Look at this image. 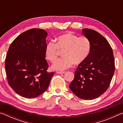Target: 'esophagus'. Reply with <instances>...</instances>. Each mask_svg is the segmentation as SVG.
I'll return each mask as SVG.
<instances>
[{
	"label": "esophagus",
	"mask_w": 123,
	"mask_h": 123,
	"mask_svg": "<svg viewBox=\"0 0 123 123\" xmlns=\"http://www.w3.org/2000/svg\"><path fill=\"white\" fill-rule=\"evenodd\" d=\"M56 73L57 74H64L65 73V72H56Z\"/></svg>",
	"instance_id": "1"
}]
</instances>
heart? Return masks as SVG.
<instances>
[{"instance_id": "1", "label": "heart", "mask_w": 123, "mask_h": 123, "mask_svg": "<svg viewBox=\"0 0 123 123\" xmlns=\"http://www.w3.org/2000/svg\"><path fill=\"white\" fill-rule=\"evenodd\" d=\"M56 44L49 42L45 45V55L50 62L55 61L59 54L62 52L61 58L54 62L52 69L63 70L70 67L74 63L81 64L88 57L91 50V43L86 37H79L72 32L60 35L56 38Z\"/></svg>"}]
</instances>
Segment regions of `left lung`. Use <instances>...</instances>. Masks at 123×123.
<instances>
[{"label":"left lung","instance_id":"8db88e82","mask_svg":"<svg viewBox=\"0 0 123 123\" xmlns=\"http://www.w3.org/2000/svg\"><path fill=\"white\" fill-rule=\"evenodd\" d=\"M82 31L90 42L91 50L85 61L78 65L69 88L79 98L93 100L109 88L115 69L114 59L111 45L105 37L92 29Z\"/></svg>","mask_w":123,"mask_h":123}]
</instances>
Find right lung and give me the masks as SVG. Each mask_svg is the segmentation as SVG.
<instances>
[{
	"label": "right lung",
	"mask_w": 123,
	"mask_h": 123,
	"mask_svg": "<svg viewBox=\"0 0 123 123\" xmlns=\"http://www.w3.org/2000/svg\"><path fill=\"white\" fill-rule=\"evenodd\" d=\"M48 34L31 29L12 42L5 59V71L10 86L25 98L38 97L47 90L54 72L47 70L45 48Z\"/></svg>",
	"instance_id": "right-lung-1"
}]
</instances>
